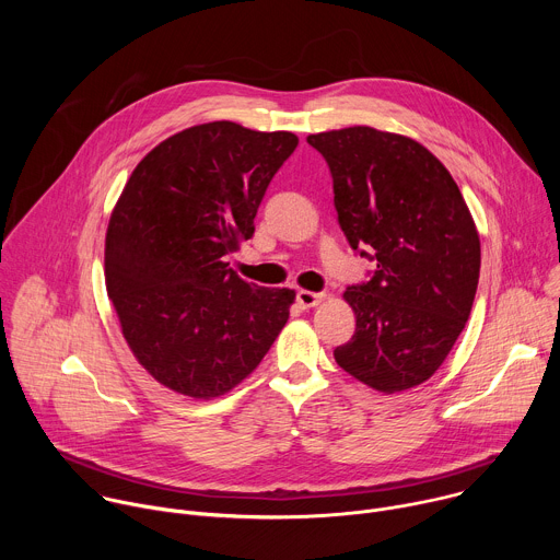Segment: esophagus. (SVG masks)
Here are the masks:
<instances>
[{"instance_id": "obj_1", "label": "esophagus", "mask_w": 560, "mask_h": 560, "mask_svg": "<svg viewBox=\"0 0 560 560\" xmlns=\"http://www.w3.org/2000/svg\"><path fill=\"white\" fill-rule=\"evenodd\" d=\"M326 299V294L324 292H310V290H299L296 292V303L301 305V307H316L318 303H322Z\"/></svg>"}]
</instances>
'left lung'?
<instances>
[{
	"mask_svg": "<svg viewBox=\"0 0 560 560\" xmlns=\"http://www.w3.org/2000/svg\"><path fill=\"white\" fill-rule=\"evenodd\" d=\"M332 173L335 208L374 277L343 299L357 330L337 363L396 394L425 383L463 332L481 270V242L450 171L419 141L350 126L307 135Z\"/></svg>",
	"mask_w": 560,
	"mask_h": 560,
	"instance_id": "8db88e82",
	"label": "left lung"
}]
</instances>
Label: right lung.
Listing matches in <instances>:
<instances>
[{"label": "right lung", "instance_id": "1", "mask_svg": "<svg viewBox=\"0 0 560 560\" xmlns=\"http://www.w3.org/2000/svg\"><path fill=\"white\" fill-rule=\"evenodd\" d=\"M299 137L234 121L154 145L106 230V290L139 365L210 401L250 376L288 324L294 290L248 283L225 264L255 232L266 188Z\"/></svg>", "mask_w": 560, "mask_h": 560}]
</instances>
